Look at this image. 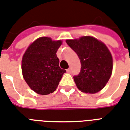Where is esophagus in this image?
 Returning <instances> with one entry per match:
<instances>
[{"instance_id":"34e87169","label":"esophagus","mask_w":130,"mask_h":130,"mask_svg":"<svg viewBox=\"0 0 130 130\" xmlns=\"http://www.w3.org/2000/svg\"><path fill=\"white\" fill-rule=\"evenodd\" d=\"M67 72L68 73L72 72V69H71V68H69V69H68V70H67Z\"/></svg>"}]
</instances>
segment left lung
Wrapping results in <instances>:
<instances>
[{
  "instance_id": "left-lung-1",
  "label": "left lung",
  "mask_w": 130,
  "mask_h": 130,
  "mask_svg": "<svg viewBox=\"0 0 130 130\" xmlns=\"http://www.w3.org/2000/svg\"><path fill=\"white\" fill-rule=\"evenodd\" d=\"M66 43L80 60V72L74 76L78 89L89 94L101 91L108 82L113 68L112 56L106 45L92 36L67 40Z\"/></svg>"
}]
</instances>
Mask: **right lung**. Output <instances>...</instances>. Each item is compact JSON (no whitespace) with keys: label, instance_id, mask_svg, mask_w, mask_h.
I'll list each match as a JSON object with an SVG mask.
<instances>
[{"label":"right lung","instance_id":"obj_1","mask_svg":"<svg viewBox=\"0 0 130 130\" xmlns=\"http://www.w3.org/2000/svg\"><path fill=\"white\" fill-rule=\"evenodd\" d=\"M61 41L41 37L29 46L22 59V72L26 83L38 94L47 95L57 88L65 70L59 67L56 56Z\"/></svg>","mask_w":130,"mask_h":130}]
</instances>
